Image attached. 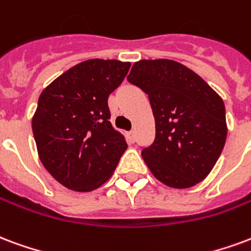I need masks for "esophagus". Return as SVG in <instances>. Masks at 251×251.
<instances>
[{
	"instance_id": "esophagus-1",
	"label": "esophagus",
	"mask_w": 251,
	"mask_h": 251,
	"mask_svg": "<svg viewBox=\"0 0 251 251\" xmlns=\"http://www.w3.org/2000/svg\"><path fill=\"white\" fill-rule=\"evenodd\" d=\"M126 138H127V141H129L130 144H134V141H135L134 131H127V133H126Z\"/></svg>"
}]
</instances>
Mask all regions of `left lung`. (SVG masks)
Masks as SVG:
<instances>
[{
	"mask_svg": "<svg viewBox=\"0 0 251 251\" xmlns=\"http://www.w3.org/2000/svg\"><path fill=\"white\" fill-rule=\"evenodd\" d=\"M127 81L149 96L155 138L141 154L154 177L174 189L205 179L227 135L222 98L198 74L173 59H141Z\"/></svg>",
	"mask_w": 251,
	"mask_h": 251,
	"instance_id": "obj_1",
	"label": "left lung"
}]
</instances>
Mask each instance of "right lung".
Wrapping results in <instances>:
<instances>
[{"label":"right lung","mask_w":251,"mask_h":251,"mask_svg":"<svg viewBox=\"0 0 251 251\" xmlns=\"http://www.w3.org/2000/svg\"><path fill=\"white\" fill-rule=\"evenodd\" d=\"M130 69L118 59H88L66 70L38 98L31 129L45 169L74 192L106 182L127 149L111 126L107 98Z\"/></svg>","instance_id":"obj_1"}]
</instances>
